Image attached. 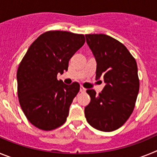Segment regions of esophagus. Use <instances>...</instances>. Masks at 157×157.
Listing matches in <instances>:
<instances>
[{"label":"esophagus","mask_w":157,"mask_h":157,"mask_svg":"<svg viewBox=\"0 0 157 157\" xmlns=\"http://www.w3.org/2000/svg\"><path fill=\"white\" fill-rule=\"evenodd\" d=\"M86 90V89L84 88V87H83V86H80V92H81V93H85Z\"/></svg>","instance_id":"obj_1"}]
</instances>
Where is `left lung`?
I'll return each instance as SVG.
<instances>
[{
    "mask_svg": "<svg viewBox=\"0 0 157 157\" xmlns=\"http://www.w3.org/2000/svg\"><path fill=\"white\" fill-rule=\"evenodd\" d=\"M87 45L97 61L96 79L104 78L105 86L97 94L87 90L90 102L85 108L90 125L110 132L126 123L134 111L139 91L136 60L126 46L106 34H86Z\"/></svg>",
    "mask_w": 157,
    "mask_h": 157,
    "instance_id": "8db88e82",
    "label": "left lung"
}]
</instances>
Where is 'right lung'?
Returning <instances> with one entry per match:
<instances>
[{"label": "right lung", "instance_id": "1", "mask_svg": "<svg viewBox=\"0 0 157 157\" xmlns=\"http://www.w3.org/2000/svg\"><path fill=\"white\" fill-rule=\"evenodd\" d=\"M84 43L83 34L50 30L29 47L17 71V92L22 110L34 127L52 130L67 120L80 86L66 85L56 77L67 71L69 60Z\"/></svg>", "mask_w": 157, "mask_h": 157}]
</instances>
